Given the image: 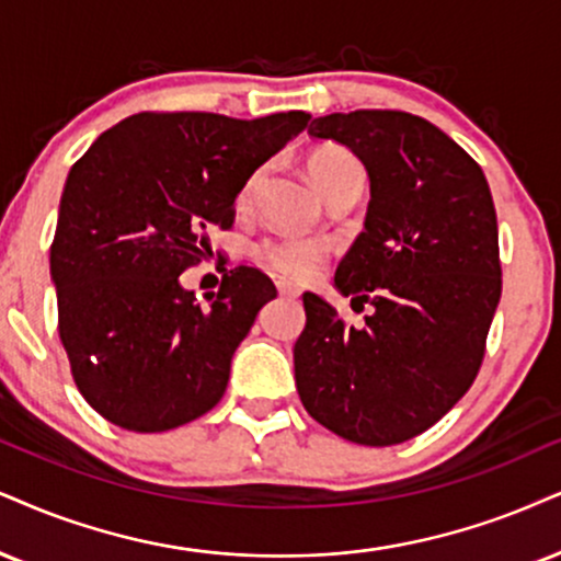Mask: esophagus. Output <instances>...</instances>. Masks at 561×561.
<instances>
[{"label": "esophagus", "instance_id": "1", "mask_svg": "<svg viewBox=\"0 0 561 561\" xmlns=\"http://www.w3.org/2000/svg\"><path fill=\"white\" fill-rule=\"evenodd\" d=\"M278 291L280 296H288V299H299L301 291L294 286V283H286V280H278Z\"/></svg>", "mask_w": 561, "mask_h": 561}]
</instances>
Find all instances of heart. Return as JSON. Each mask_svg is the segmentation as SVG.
<instances>
[{"mask_svg":"<svg viewBox=\"0 0 561 561\" xmlns=\"http://www.w3.org/2000/svg\"><path fill=\"white\" fill-rule=\"evenodd\" d=\"M309 179L317 190L322 192L324 197L330 192L337 190V186L345 184H364V165L354 153L343 148H320L317 153L309 158ZM262 179V171H254L252 176L247 179L244 190H241L239 203L249 205L254 197V190H257ZM260 260L273 270V273L283 275L288 280H307L320 270L330 257V249L320 239L309 237H280V239H267L262 241L257 249Z\"/></svg>","mask_w":561,"mask_h":561,"instance_id":"b5f03b06","label":"heart"}]
</instances>
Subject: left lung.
<instances>
[{
	"label": "left lung",
	"mask_w": 561,
	"mask_h": 561,
	"mask_svg": "<svg viewBox=\"0 0 561 561\" xmlns=\"http://www.w3.org/2000/svg\"><path fill=\"white\" fill-rule=\"evenodd\" d=\"M366 165V228L335 286L375 312L354 328L317 294L294 345L309 416L366 447L434 426L479 375L502 294L500 231L481 165L432 122L390 108L314 119Z\"/></svg>",
	"instance_id": "1"
}]
</instances>
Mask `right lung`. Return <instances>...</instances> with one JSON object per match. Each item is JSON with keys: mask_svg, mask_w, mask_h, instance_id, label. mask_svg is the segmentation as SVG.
Here are the masks:
<instances>
[{"mask_svg": "<svg viewBox=\"0 0 561 561\" xmlns=\"http://www.w3.org/2000/svg\"><path fill=\"white\" fill-rule=\"evenodd\" d=\"M309 119L140 112L69 169L51 241L59 337L103 419L169 432L224 398L233 351L278 291L257 267H224L199 307L179 275L210 252V228L233 226L241 186Z\"/></svg>", "mask_w": 561, "mask_h": 561, "instance_id": "right-lung-1", "label": "right lung"}]
</instances>
